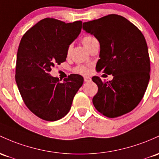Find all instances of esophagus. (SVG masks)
Segmentation results:
<instances>
[{"mask_svg":"<svg viewBox=\"0 0 159 159\" xmlns=\"http://www.w3.org/2000/svg\"><path fill=\"white\" fill-rule=\"evenodd\" d=\"M84 80L85 82H88V81H91V78H90V77H84Z\"/></svg>","mask_w":159,"mask_h":159,"instance_id":"34e87169","label":"esophagus"}]
</instances>
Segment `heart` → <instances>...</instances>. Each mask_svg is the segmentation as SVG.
Listing matches in <instances>:
<instances>
[{
  "mask_svg": "<svg viewBox=\"0 0 159 159\" xmlns=\"http://www.w3.org/2000/svg\"><path fill=\"white\" fill-rule=\"evenodd\" d=\"M96 41H97V39H96L94 37H93V36L88 35V36H85V37H84L82 38L81 42H82L84 46L88 50V49L90 48V47L91 46V45L93 44V43L95 42ZM69 52H70V48H68L67 55H69ZM75 71L76 72L81 73V74H86V73H88V69L83 66H77L75 69Z\"/></svg>",
  "mask_w": 159,
  "mask_h": 159,
  "instance_id": "1",
  "label": "heart"
}]
</instances>
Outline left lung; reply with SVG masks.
I'll use <instances>...</instances> for the list:
<instances>
[{
    "label": "left lung",
    "instance_id": "obj_1",
    "mask_svg": "<svg viewBox=\"0 0 159 159\" xmlns=\"http://www.w3.org/2000/svg\"><path fill=\"white\" fill-rule=\"evenodd\" d=\"M83 29L93 34L100 44L97 71L112 75L103 82L92 78L98 87L94 107L109 118L130 112L143 97L149 81L150 60L143 34L125 17L110 14L84 22Z\"/></svg>",
    "mask_w": 159,
    "mask_h": 159
}]
</instances>
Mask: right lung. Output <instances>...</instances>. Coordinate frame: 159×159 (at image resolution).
I'll return each instance as SVG.
<instances>
[{
    "label": "right lung",
    "mask_w": 159,
    "mask_h": 159,
    "mask_svg": "<svg viewBox=\"0 0 159 159\" xmlns=\"http://www.w3.org/2000/svg\"><path fill=\"white\" fill-rule=\"evenodd\" d=\"M81 21L66 23L53 18L38 22L22 36L16 57V82L25 106L45 121L63 118L84 82L71 74L60 82L50 75L56 65L65 62L67 50L81 31Z\"/></svg>",
    "instance_id": "add662e5"
}]
</instances>
